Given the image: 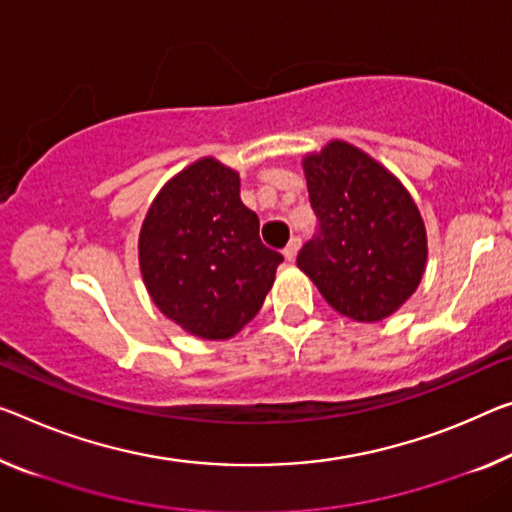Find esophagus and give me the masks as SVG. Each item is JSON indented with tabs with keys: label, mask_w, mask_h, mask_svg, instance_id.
<instances>
[{
	"label": "esophagus",
	"mask_w": 512,
	"mask_h": 512,
	"mask_svg": "<svg viewBox=\"0 0 512 512\" xmlns=\"http://www.w3.org/2000/svg\"><path fill=\"white\" fill-rule=\"evenodd\" d=\"M300 238H297V235H293V238H290V242L286 245V249H283V256H286V261H293V258L297 256V251H300Z\"/></svg>",
	"instance_id": "34e87169"
}]
</instances>
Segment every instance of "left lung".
Segmentation results:
<instances>
[{
    "label": "left lung",
    "instance_id": "left-lung-1",
    "mask_svg": "<svg viewBox=\"0 0 512 512\" xmlns=\"http://www.w3.org/2000/svg\"><path fill=\"white\" fill-rule=\"evenodd\" d=\"M302 164L318 233L297 267L338 313L384 320L410 300L426 270L419 208L389 169L348 141H329Z\"/></svg>",
    "mask_w": 512,
    "mask_h": 512
}]
</instances>
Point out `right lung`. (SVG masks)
I'll return each mask as SVG.
<instances>
[{
    "instance_id": "obj_1",
    "label": "right lung",
    "mask_w": 512,
    "mask_h": 512,
    "mask_svg": "<svg viewBox=\"0 0 512 512\" xmlns=\"http://www.w3.org/2000/svg\"><path fill=\"white\" fill-rule=\"evenodd\" d=\"M240 201L238 171L201 157L155 196L139 267L157 309L185 332L224 341L261 311L283 256L265 247Z\"/></svg>"
}]
</instances>
